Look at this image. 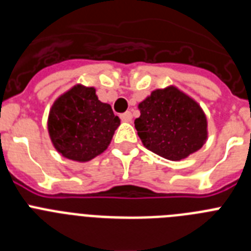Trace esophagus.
<instances>
[{"instance_id":"esophagus-1","label":"esophagus","mask_w":251,"mask_h":251,"mask_svg":"<svg viewBox=\"0 0 251 251\" xmlns=\"http://www.w3.org/2000/svg\"><path fill=\"white\" fill-rule=\"evenodd\" d=\"M121 119L123 122H130L132 121V113L130 112H126L121 115Z\"/></svg>"}]
</instances>
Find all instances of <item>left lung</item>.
<instances>
[{
	"label": "left lung",
	"instance_id": "8db88e82",
	"mask_svg": "<svg viewBox=\"0 0 251 251\" xmlns=\"http://www.w3.org/2000/svg\"><path fill=\"white\" fill-rule=\"evenodd\" d=\"M134 121L147 150L170 161H181L202 148L207 141V118L194 98L170 85L156 89L138 104Z\"/></svg>",
	"mask_w": 251,
	"mask_h": 251
}]
</instances>
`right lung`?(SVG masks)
<instances>
[{
    "label": "right lung",
    "mask_w": 251,
    "mask_h": 251,
    "mask_svg": "<svg viewBox=\"0 0 251 251\" xmlns=\"http://www.w3.org/2000/svg\"><path fill=\"white\" fill-rule=\"evenodd\" d=\"M119 124L112 106L98 99L94 86L76 84L51 105L48 130L61 156L83 163L108 148Z\"/></svg>",
    "instance_id": "add662e5"
}]
</instances>
